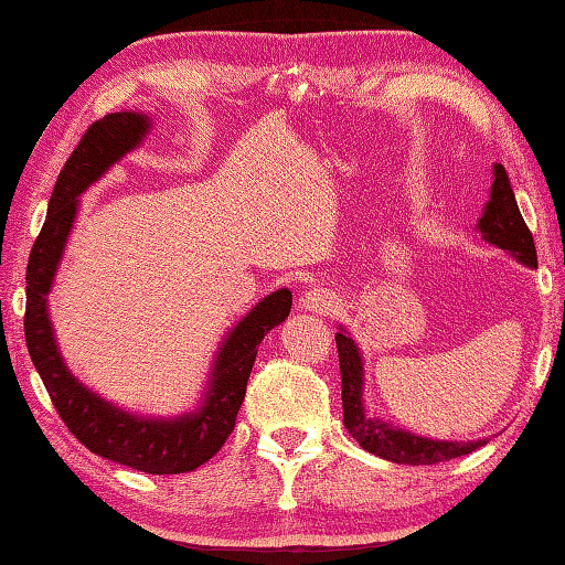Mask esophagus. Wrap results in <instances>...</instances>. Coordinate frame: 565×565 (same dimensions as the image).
Returning <instances> with one entry per match:
<instances>
[{
	"instance_id": "esophagus-1",
	"label": "esophagus",
	"mask_w": 565,
	"mask_h": 565,
	"mask_svg": "<svg viewBox=\"0 0 565 565\" xmlns=\"http://www.w3.org/2000/svg\"><path fill=\"white\" fill-rule=\"evenodd\" d=\"M334 303H338L334 294L328 291V289H320V286H318V289H308L301 296V308L310 310V313H330Z\"/></svg>"
}]
</instances>
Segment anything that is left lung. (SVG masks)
<instances>
[{"label":"left lung","instance_id":"8db88e82","mask_svg":"<svg viewBox=\"0 0 565 565\" xmlns=\"http://www.w3.org/2000/svg\"><path fill=\"white\" fill-rule=\"evenodd\" d=\"M476 231L483 235L486 243L505 249L510 257L530 269H536V247L534 237L526 227L518 199L510 184V177L502 164H493V186L490 199L483 206L481 218L476 223ZM340 354V374H342V411L344 427L359 441V447L369 454H376L381 459L405 466H429L449 459H459L463 454H471L478 447L488 444L486 439L476 441H451V439H431L415 435L413 429L393 425L391 419L379 415H369L364 401V356L359 350L352 332L344 326L334 332Z\"/></svg>","mask_w":565,"mask_h":565}]
</instances>
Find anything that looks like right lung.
Segmentation results:
<instances>
[{
  "label": "right lung",
  "instance_id": "add662e5",
  "mask_svg": "<svg viewBox=\"0 0 565 565\" xmlns=\"http://www.w3.org/2000/svg\"><path fill=\"white\" fill-rule=\"evenodd\" d=\"M152 128V118L140 111H118L92 124L70 154L47 201V215L33 243L26 267V347L43 379L55 411L84 447L104 459L154 476L186 473L206 463L231 437L247 379L264 334L289 318L291 291L279 289L252 306L225 332L213 354L209 379L194 411L162 417L140 415L106 401L72 374L55 340L47 313V294L63 262L65 247L79 211V196L94 182L140 148Z\"/></svg>",
  "mask_w": 565,
  "mask_h": 565
}]
</instances>
